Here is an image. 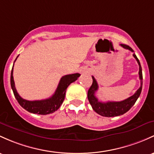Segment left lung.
Here are the masks:
<instances>
[{"label":"left lung","mask_w":154,"mask_h":154,"mask_svg":"<svg viewBox=\"0 0 154 154\" xmlns=\"http://www.w3.org/2000/svg\"><path fill=\"white\" fill-rule=\"evenodd\" d=\"M121 47H124V49L129 50L130 51L134 52V50L129 46L126 45L121 44ZM133 56L136 59L139 64V77L140 80V87L133 96H130L128 99H125L121 102H101L98 100L97 98L96 97L95 93L99 89V85H98L96 79L94 78V76H92L93 83L91 88L88 91V99L89 102H90L91 107L93 109L97 112L98 114L104 117H115V116H119L121 115L124 114L131 109V107L135 104L136 101L139 98L141 94L142 87H143V73H142V67L140 65V60L137 58L136 55L134 53Z\"/></svg>","instance_id":"8db88e82"}]
</instances>
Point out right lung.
I'll use <instances>...</instances> for the list:
<instances>
[{"label":"right lung","mask_w":154,"mask_h":154,"mask_svg":"<svg viewBox=\"0 0 154 154\" xmlns=\"http://www.w3.org/2000/svg\"><path fill=\"white\" fill-rule=\"evenodd\" d=\"M17 58L18 56L17 57ZM17 58L15 59V60H17ZM13 67H14V65H13ZM13 67L11 72V86L15 98L22 107L24 108L28 112L38 115L50 114L58 109L65 99L66 91L68 86L72 82L77 80V78L80 76V74L78 73L63 76L59 82L58 88H57L55 94L51 97L43 99V100L28 101L23 99L18 94L17 91L16 90L14 77H13Z\"/></svg>","instance_id":"1"}]
</instances>
